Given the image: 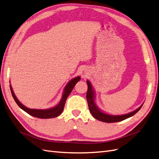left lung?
Listing matches in <instances>:
<instances>
[{
    "label": "left lung",
    "mask_w": 159,
    "mask_h": 159,
    "mask_svg": "<svg viewBox=\"0 0 159 159\" xmlns=\"http://www.w3.org/2000/svg\"><path fill=\"white\" fill-rule=\"evenodd\" d=\"M87 84H88V91L86 94V98H87V101L88 104L89 110L90 113H91L93 116L96 119H97L98 120H100L104 122H108V123L122 121L132 116H134L136 113L138 112V111L140 110V108H142V106L143 105L142 104L139 108H137L134 111H132V112L128 113L126 114H123V115H110L108 114L104 113L98 108V106L96 104L95 100H94V98H95V94L94 93H94V90L89 81L87 80Z\"/></svg>",
    "instance_id": "obj_1"
}]
</instances>
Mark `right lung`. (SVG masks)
Segmentation results:
<instances>
[{
  "label": "right lung",
  "mask_w": 159,
  "mask_h": 159,
  "mask_svg": "<svg viewBox=\"0 0 159 159\" xmlns=\"http://www.w3.org/2000/svg\"><path fill=\"white\" fill-rule=\"evenodd\" d=\"M81 78L80 76L76 77V78L72 79L70 80L69 82L67 83L66 85V86L64 88L63 90V93L62 95V98L61 100L59 102V104L55 107H53L49 109H45V110H39V109H31V108H28L26 106H25L23 105L19 101V100L17 99L16 96L15 95V93L12 90L11 85H10V88H11V91L12 96L13 97L15 101L17 104L20 108L23 110L25 111H26L27 114L29 115L32 116L34 117H37L39 118H42V119H47V118H53L58 116L60 114L62 113V111L64 108V106H65L66 104V101L67 100V97L69 96L70 93L71 92L73 88H74L75 84L78 82V81L80 80Z\"/></svg>",
  "instance_id": "add662e5"
}]
</instances>
